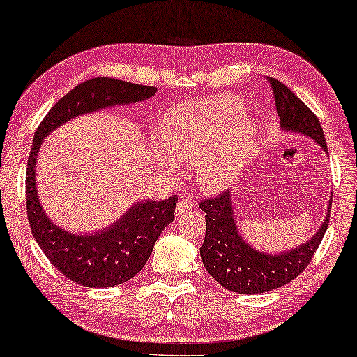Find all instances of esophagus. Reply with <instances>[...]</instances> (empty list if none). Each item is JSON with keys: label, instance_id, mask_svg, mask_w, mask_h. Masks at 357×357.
Listing matches in <instances>:
<instances>
[{"label": "esophagus", "instance_id": "obj_1", "mask_svg": "<svg viewBox=\"0 0 357 357\" xmlns=\"http://www.w3.org/2000/svg\"><path fill=\"white\" fill-rule=\"evenodd\" d=\"M192 207H195V202H192L191 197H182L178 201L177 207H175V213L180 215V213H183V211L191 210Z\"/></svg>", "mask_w": 357, "mask_h": 357}]
</instances>
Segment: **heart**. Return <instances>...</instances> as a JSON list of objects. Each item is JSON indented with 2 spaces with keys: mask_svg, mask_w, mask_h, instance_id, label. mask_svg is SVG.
<instances>
[{
  "mask_svg": "<svg viewBox=\"0 0 357 357\" xmlns=\"http://www.w3.org/2000/svg\"><path fill=\"white\" fill-rule=\"evenodd\" d=\"M243 112L245 102L234 93L175 105L160 123L162 152L177 165L195 166L201 190H226L254 146V125Z\"/></svg>",
  "mask_w": 357,
  "mask_h": 357,
  "instance_id": "obj_1",
  "label": "heart"
}]
</instances>
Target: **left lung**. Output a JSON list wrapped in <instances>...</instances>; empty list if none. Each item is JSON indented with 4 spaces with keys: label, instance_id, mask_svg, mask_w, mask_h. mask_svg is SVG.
I'll use <instances>...</instances> for the list:
<instances>
[{
    "label": "left lung",
    "instance_id": "8db88e82",
    "mask_svg": "<svg viewBox=\"0 0 357 357\" xmlns=\"http://www.w3.org/2000/svg\"><path fill=\"white\" fill-rule=\"evenodd\" d=\"M270 84L276 100L280 128L310 137L328 153L318 117L284 83L271 78ZM331 204L329 201L324 221L310 240L290 251L268 254L257 251L240 235L229 191L213 199H205L199 204L207 224L201 246L204 266L216 282L230 291L252 295L279 289L299 276L314 257L328 229Z\"/></svg>",
    "mask_w": 357,
    "mask_h": 357
}]
</instances>
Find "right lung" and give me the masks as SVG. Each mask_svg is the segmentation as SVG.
Wrapping results in <instances>:
<instances>
[{"label": "right lung", "mask_w": 357, "mask_h": 357, "mask_svg": "<svg viewBox=\"0 0 357 357\" xmlns=\"http://www.w3.org/2000/svg\"><path fill=\"white\" fill-rule=\"evenodd\" d=\"M156 87L114 78H92L66 93L36 130L26 167V210L37 245L58 271L73 282L105 289L127 282L146 265L158 236L174 221L177 197L136 202L111 226L91 234H73L43 211L36 186L37 155L45 137L78 116L116 105L144 102Z\"/></svg>", "instance_id": "1"}]
</instances>
